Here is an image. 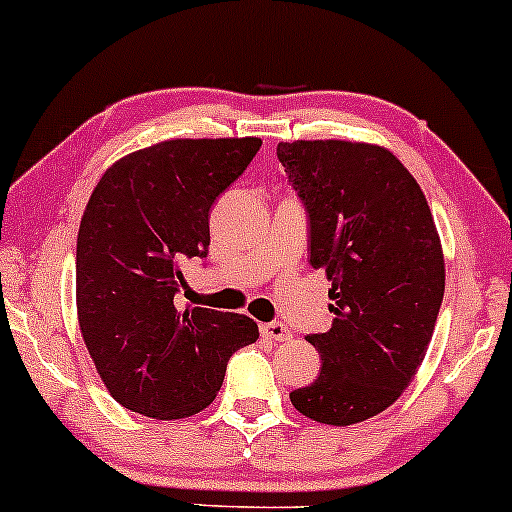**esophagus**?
<instances>
[{
  "mask_svg": "<svg viewBox=\"0 0 512 512\" xmlns=\"http://www.w3.org/2000/svg\"><path fill=\"white\" fill-rule=\"evenodd\" d=\"M261 336L271 338V341H290L292 333L280 321H268V324H261Z\"/></svg>",
  "mask_w": 512,
  "mask_h": 512,
  "instance_id": "1",
  "label": "esophagus"
}]
</instances>
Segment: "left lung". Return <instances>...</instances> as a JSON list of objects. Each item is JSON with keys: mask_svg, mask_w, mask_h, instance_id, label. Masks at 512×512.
<instances>
[{"mask_svg": "<svg viewBox=\"0 0 512 512\" xmlns=\"http://www.w3.org/2000/svg\"><path fill=\"white\" fill-rule=\"evenodd\" d=\"M309 220V263L331 280V329L309 333L321 372L290 394L312 421L353 426L382 413L421 367L445 261L421 186L389 149L346 140L280 142Z\"/></svg>", "mask_w": 512, "mask_h": 512, "instance_id": "obj_1", "label": "left lung"}]
</instances>
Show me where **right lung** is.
<instances>
[{
	"label": "right lung",
	"instance_id": "obj_1",
	"mask_svg": "<svg viewBox=\"0 0 512 512\" xmlns=\"http://www.w3.org/2000/svg\"><path fill=\"white\" fill-rule=\"evenodd\" d=\"M258 137L166 140L101 176L77 237V314L118 404L174 421L208 409L232 353L258 338L244 314L174 304L181 266L205 258L210 208L256 157Z\"/></svg>",
	"mask_w": 512,
	"mask_h": 512
}]
</instances>
